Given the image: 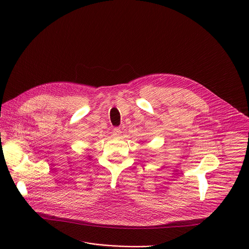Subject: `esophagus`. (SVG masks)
Masks as SVG:
<instances>
[{
	"label": "esophagus",
	"instance_id": "1",
	"mask_svg": "<svg viewBox=\"0 0 249 249\" xmlns=\"http://www.w3.org/2000/svg\"><path fill=\"white\" fill-rule=\"evenodd\" d=\"M121 133H122V131H121V129L120 128H114L113 129V132H112V135L113 136H116V137H118V136H120L121 135Z\"/></svg>",
	"mask_w": 249,
	"mask_h": 249
}]
</instances>
